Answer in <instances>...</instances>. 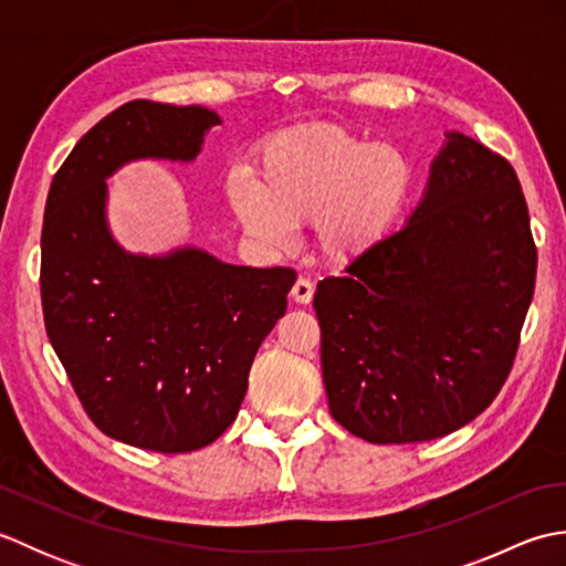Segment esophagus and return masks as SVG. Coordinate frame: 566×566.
<instances>
[{
	"label": "esophagus",
	"instance_id": "1",
	"mask_svg": "<svg viewBox=\"0 0 566 566\" xmlns=\"http://www.w3.org/2000/svg\"><path fill=\"white\" fill-rule=\"evenodd\" d=\"M292 298L296 304H311V298H314V282L308 276H298L292 286Z\"/></svg>",
	"mask_w": 566,
	"mask_h": 566
}]
</instances>
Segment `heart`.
<instances>
[{
  "label": "heart",
  "mask_w": 566,
  "mask_h": 566,
  "mask_svg": "<svg viewBox=\"0 0 566 566\" xmlns=\"http://www.w3.org/2000/svg\"><path fill=\"white\" fill-rule=\"evenodd\" d=\"M413 167L401 150L340 126H298L262 143L255 179L226 177V199L245 233L264 248L292 245L294 228L314 223L323 258L353 262L403 213Z\"/></svg>",
  "instance_id": "obj_1"
}]
</instances>
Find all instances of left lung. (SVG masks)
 I'll list each match as a JSON object with an SVG mask.
<instances>
[{"instance_id":"obj_1","label":"left lung","mask_w":566,"mask_h":566,"mask_svg":"<svg viewBox=\"0 0 566 566\" xmlns=\"http://www.w3.org/2000/svg\"><path fill=\"white\" fill-rule=\"evenodd\" d=\"M535 270L518 175L452 130L401 231L316 286L331 416L377 444L467 426L511 375Z\"/></svg>"}]
</instances>
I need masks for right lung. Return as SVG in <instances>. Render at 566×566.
Masks as SVG:
<instances>
[{
	"mask_svg": "<svg viewBox=\"0 0 566 566\" xmlns=\"http://www.w3.org/2000/svg\"><path fill=\"white\" fill-rule=\"evenodd\" d=\"M221 118L136 99L55 172L41 233L45 333L104 436L153 452L207 448L233 423L260 343L284 316L290 268H238L197 248L130 255L106 226V182L138 158L195 160Z\"/></svg>",
	"mask_w": 566,
	"mask_h": 566,
	"instance_id": "1",
	"label": "right lung"
}]
</instances>
